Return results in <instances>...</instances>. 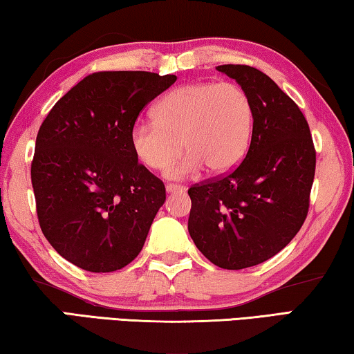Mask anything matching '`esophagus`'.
<instances>
[{"mask_svg":"<svg viewBox=\"0 0 354 354\" xmlns=\"http://www.w3.org/2000/svg\"><path fill=\"white\" fill-rule=\"evenodd\" d=\"M185 189H187V188H185L183 185H176V183L166 185V191H167V193H183Z\"/></svg>","mask_w":354,"mask_h":354,"instance_id":"34e87169","label":"esophagus"}]
</instances>
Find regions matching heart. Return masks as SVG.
I'll return each instance as SVG.
<instances>
[{
    "label": "heart",
    "instance_id": "1",
    "mask_svg": "<svg viewBox=\"0 0 354 354\" xmlns=\"http://www.w3.org/2000/svg\"><path fill=\"white\" fill-rule=\"evenodd\" d=\"M155 122H138L130 130L136 158L169 178L194 176L208 166L224 174L240 163L254 129V108L248 92L236 83H193L172 89L153 108Z\"/></svg>",
    "mask_w": 354,
    "mask_h": 354
}]
</instances>
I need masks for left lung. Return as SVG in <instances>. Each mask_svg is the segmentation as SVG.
<instances>
[{"mask_svg":"<svg viewBox=\"0 0 354 354\" xmlns=\"http://www.w3.org/2000/svg\"><path fill=\"white\" fill-rule=\"evenodd\" d=\"M216 71L248 92L254 129L234 171L188 189V232L212 263L241 270L276 256L298 234L309 212L315 147L304 114L268 75L240 64Z\"/></svg>","mask_w":354,"mask_h":354,"instance_id":"1","label":"left lung"}]
</instances>
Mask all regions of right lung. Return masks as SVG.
Masks as SVG:
<instances>
[{"label": "right lung", "instance_id": "add662e5", "mask_svg": "<svg viewBox=\"0 0 354 354\" xmlns=\"http://www.w3.org/2000/svg\"><path fill=\"white\" fill-rule=\"evenodd\" d=\"M176 80L152 72L88 75L40 125L31 163L39 224L78 268L109 273L141 252L166 189L138 163L130 130Z\"/></svg>", "mask_w": 354, "mask_h": 354}]
</instances>
